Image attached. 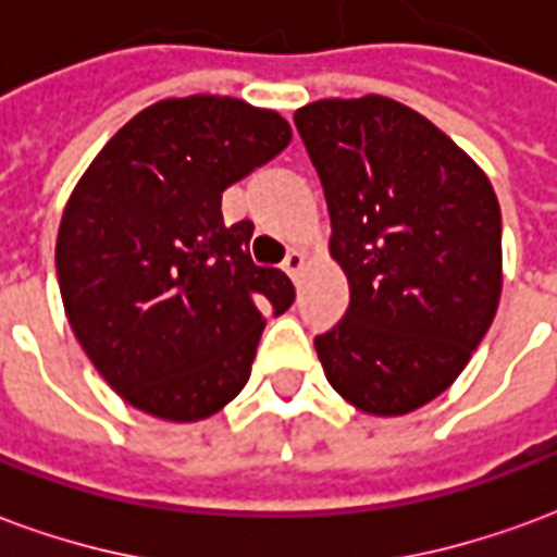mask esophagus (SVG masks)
<instances>
[{"label": "esophagus", "instance_id": "1", "mask_svg": "<svg viewBox=\"0 0 557 557\" xmlns=\"http://www.w3.org/2000/svg\"><path fill=\"white\" fill-rule=\"evenodd\" d=\"M304 268H307V253L295 247V250H289V256L283 259V271H286L292 280H298L304 274Z\"/></svg>", "mask_w": 557, "mask_h": 557}]
</instances>
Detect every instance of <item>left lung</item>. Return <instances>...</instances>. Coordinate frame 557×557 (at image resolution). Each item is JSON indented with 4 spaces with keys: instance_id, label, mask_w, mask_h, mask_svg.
Here are the masks:
<instances>
[{
    "instance_id": "8db88e82",
    "label": "left lung",
    "mask_w": 557,
    "mask_h": 557,
    "mask_svg": "<svg viewBox=\"0 0 557 557\" xmlns=\"http://www.w3.org/2000/svg\"><path fill=\"white\" fill-rule=\"evenodd\" d=\"M331 214L349 310L315 337L331 387L399 418L454 385L502 301V208L486 172L385 95L295 113Z\"/></svg>"
}]
</instances>
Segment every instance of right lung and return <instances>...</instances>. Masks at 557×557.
<instances>
[{"instance_id":"add662e5","label":"right lung","mask_w":557,"mask_h":557,"mask_svg":"<svg viewBox=\"0 0 557 557\" xmlns=\"http://www.w3.org/2000/svg\"><path fill=\"white\" fill-rule=\"evenodd\" d=\"M289 139L274 110L166 98L83 172L55 238L59 292L83 351L134 409L194 423L247 385L262 310H289L295 289L250 259L253 223L226 226L220 196Z\"/></svg>"}]
</instances>
